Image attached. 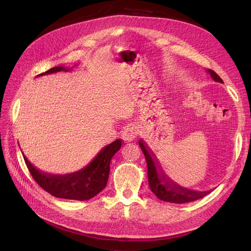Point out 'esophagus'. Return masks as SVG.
Returning <instances> with one entry per match:
<instances>
[{
    "instance_id": "obj_1",
    "label": "esophagus",
    "mask_w": 251,
    "mask_h": 251,
    "mask_svg": "<svg viewBox=\"0 0 251 251\" xmlns=\"http://www.w3.org/2000/svg\"><path fill=\"white\" fill-rule=\"evenodd\" d=\"M137 134H138L137 128H136V126L131 125V126H127L125 128L123 134H121V135H123V139L125 141L128 142V141H133L135 139L136 136H137Z\"/></svg>"
}]
</instances>
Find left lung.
Masks as SVG:
<instances>
[{"instance_id": "obj_1", "label": "left lung", "mask_w": 251, "mask_h": 251, "mask_svg": "<svg viewBox=\"0 0 251 251\" xmlns=\"http://www.w3.org/2000/svg\"><path fill=\"white\" fill-rule=\"evenodd\" d=\"M210 74L211 78L218 82H223L221 77L212 70H207ZM140 149L142 150L144 157H146L147 164H148V178H149V185L151 187V191L155 194L158 199H160L165 202L171 203H187L193 202L198 199L203 198L206 195H208L211 191L206 192H196L191 191L184 187H181L177 185L174 182L170 181L164 177V175L159 166L157 159L155 158L154 154H151L150 150L146 147V144L142 140L139 142Z\"/></svg>"}]
</instances>
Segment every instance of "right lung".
I'll list each match as a JSON object with an SVG mask.
<instances>
[{"label":"right lung","mask_w":251,"mask_h":251,"mask_svg":"<svg viewBox=\"0 0 251 251\" xmlns=\"http://www.w3.org/2000/svg\"><path fill=\"white\" fill-rule=\"evenodd\" d=\"M59 71H69L67 68L59 66L51 68L48 71L41 73L37 76L56 73ZM120 139L104 147L97 156L87 166L80 171L67 175H52L37 170L30 163L25 155V163L31 176L43 189L56 198L85 201L93 198L100 194L107 185L110 162L112 157L116 154L121 147Z\"/></svg>","instance_id":"1"}]
</instances>
